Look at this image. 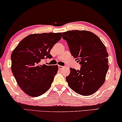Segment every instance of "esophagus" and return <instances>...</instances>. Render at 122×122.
Returning a JSON list of instances; mask_svg holds the SVG:
<instances>
[{
  "label": "esophagus",
  "mask_w": 122,
  "mask_h": 122,
  "mask_svg": "<svg viewBox=\"0 0 122 122\" xmlns=\"http://www.w3.org/2000/svg\"><path fill=\"white\" fill-rule=\"evenodd\" d=\"M58 68L59 70H62L63 69H64L65 67L63 66H61V65H58Z\"/></svg>",
  "instance_id": "34e87169"
}]
</instances>
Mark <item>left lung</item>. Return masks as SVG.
I'll list each match as a JSON object with an SVG mask.
<instances>
[{
  "label": "left lung",
  "mask_w": 122,
  "mask_h": 122,
  "mask_svg": "<svg viewBox=\"0 0 122 122\" xmlns=\"http://www.w3.org/2000/svg\"><path fill=\"white\" fill-rule=\"evenodd\" d=\"M71 55L81 65L80 70L70 68L66 77L69 87L83 96H89L104 83L109 69L108 53L99 38L87 31L72 30L62 33Z\"/></svg>",
  "instance_id": "left-lung-1"
}]
</instances>
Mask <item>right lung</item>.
<instances>
[{
  "label": "right lung",
  "instance_id": "obj_1",
  "mask_svg": "<svg viewBox=\"0 0 122 122\" xmlns=\"http://www.w3.org/2000/svg\"><path fill=\"white\" fill-rule=\"evenodd\" d=\"M61 38V33L33 34L24 38L13 51L12 72L27 95L38 97L50 88L58 66L43 64L41 61L51 58V49Z\"/></svg>",
  "mask_w": 122,
  "mask_h": 122
}]
</instances>
